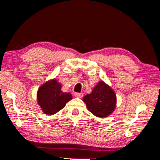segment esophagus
I'll return each instance as SVG.
<instances>
[{
  "label": "esophagus",
  "instance_id": "esophagus-1",
  "mask_svg": "<svg viewBox=\"0 0 160 160\" xmlns=\"http://www.w3.org/2000/svg\"><path fill=\"white\" fill-rule=\"evenodd\" d=\"M74 95L75 97H77V98H81L83 97V93H77V92H75V93H74Z\"/></svg>",
  "mask_w": 160,
  "mask_h": 160
}]
</instances>
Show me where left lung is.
I'll list each match as a JSON object with an SVG mask.
<instances>
[{"label":"left lung","mask_w":160,"mask_h":160,"mask_svg":"<svg viewBox=\"0 0 160 160\" xmlns=\"http://www.w3.org/2000/svg\"><path fill=\"white\" fill-rule=\"evenodd\" d=\"M83 101L91 113L97 117L105 118L115 109L116 95L109 85L100 81L91 94L84 97Z\"/></svg>","instance_id":"1"}]
</instances>
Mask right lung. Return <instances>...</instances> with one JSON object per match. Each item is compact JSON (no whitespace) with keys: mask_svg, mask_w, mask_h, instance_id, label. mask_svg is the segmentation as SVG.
Listing matches in <instances>:
<instances>
[{"mask_svg":"<svg viewBox=\"0 0 160 160\" xmlns=\"http://www.w3.org/2000/svg\"><path fill=\"white\" fill-rule=\"evenodd\" d=\"M61 85L53 79L43 84L37 92L38 103L47 115L55 114L63 108L67 102L72 99L69 93L61 90Z\"/></svg>","mask_w":160,"mask_h":160,"instance_id":"add662e5","label":"right lung"}]
</instances>
